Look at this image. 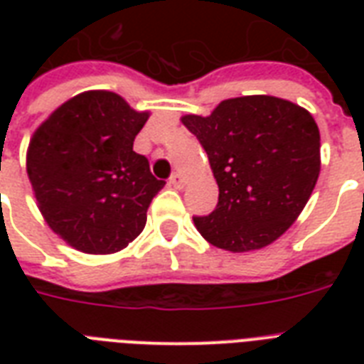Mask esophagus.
Masks as SVG:
<instances>
[{
    "instance_id": "obj_1",
    "label": "esophagus",
    "mask_w": 364,
    "mask_h": 364,
    "mask_svg": "<svg viewBox=\"0 0 364 364\" xmlns=\"http://www.w3.org/2000/svg\"><path fill=\"white\" fill-rule=\"evenodd\" d=\"M170 185L173 188H183V177L179 176L177 171H176V173H173V176L170 177Z\"/></svg>"
}]
</instances>
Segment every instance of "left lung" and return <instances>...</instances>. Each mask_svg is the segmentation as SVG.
Listing matches in <instances>:
<instances>
[{
  "label": "left lung",
  "instance_id": "1",
  "mask_svg": "<svg viewBox=\"0 0 364 364\" xmlns=\"http://www.w3.org/2000/svg\"><path fill=\"white\" fill-rule=\"evenodd\" d=\"M181 122L208 153L219 185L215 210L194 217L198 232L232 253L279 238L304 210L321 170L314 117L287 100L243 96Z\"/></svg>",
  "mask_w": 364,
  "mask_h": 364
}]
</instances>
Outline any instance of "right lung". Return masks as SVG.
<instances>
[{
    "label": "right lung",
    "mask_w": 364,
    "mask_h": 364,
    "mask_svg": "<svg viewBox=\"0 0 364 364\" xmlns=\"http://www.w3.org/2000/svg\"><path fill=\"white\" fill-rule=\"evenodd\" d=\"M147 119L119 94L90 90L60 105L31 137L26 170L37 204L71 247L117 253L141 234L166 185L134 151Z\"/></svg>",
    "instance_id": "obj_1"
}]
</instances>
